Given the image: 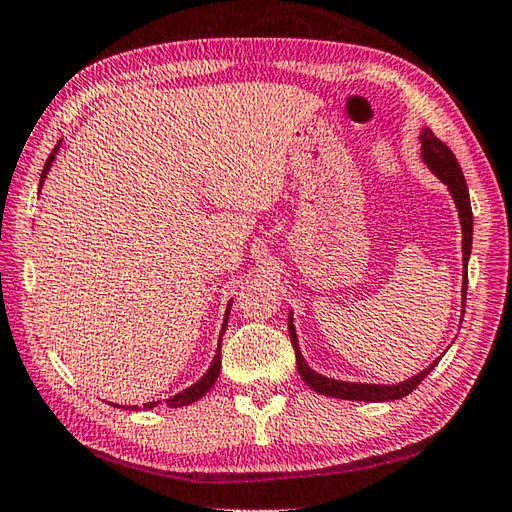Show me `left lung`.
I'll return each mask as SVG.
<instances>
[{
  "instance_id": "8db88e82",
  "label": "left lung",
  "mask_w": 512,
  "mask_h": 512,
  "mask_svg": "<svg viewBox=\"0 0 512 512\" xmlns=\"http://www.w3.org/2000/svg\"><path fill=\"white\" fill-rule=\"evenodd\" d=\"M419 142H421V160L426 162L428 169L435 173V176L448 187L452 200H455L457 214H459V225H461V254H464V285H461V307H466V287H468V258H470V249H472V209H470V196H468V185L464 173H461L459 162L455 158L446 144H443L435 133H432L428 127H423L419 133ZM464 312V310H461ZM464 321V316H461ZM287 330H289V339H292L294 352H296V370L301 374V379L310 385L314 392H321L325 397H334V399H345V401H397L408 397V394L417 388V385L426 379L430 370H435V365L439 363L432 361L426 370H421L419 374L410 376V379L401 381V383H359V381H341V379H330V376H323L314 372L310 365H307L305 356L301 352V345H298V336H296V327H294V314L289 310L287 318Z\"/></svg>"
}]
</instances>
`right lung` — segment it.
Here are the masks:
<instances>
[{
  "label": "right lung",
  "instance_id": "obj_1",
  "mask_svg": "<svg viewBox=\"0 0 512 512\" xmlns=\"http://www.w3.org/2000/svg\"><path fill=\"white\" fill-rule=\"evenodd\" d=\"M60 147H62V140L57 142V147L53 149V153H51V156H48V160H46L44 171H42V180H40V189H42V185H44V180H46V176H48V171H51V167H53V162H55V158H57V151H60ZM231 303H234V301H229V303H227V310H225V321H223V330H220L218 347H216L214 361H211L209 370H207L205 374H202L200 379H198L194 385H189V388H185V390H182V392H178V394H173V397H169V399H167V403H169L171 408H182V406H189V403H194V401L202 399V397H205V394L211 390V385L216 383L218 374H220V343H223V334H225V327H227V321H229ZM160 403H162V401H149V403H142V406H131V410H153V408H158ZM118 408H120V406H118Z\"/></svg>",
  "mask_w": 512,
  "mask_h": 512
}]
</instances>
